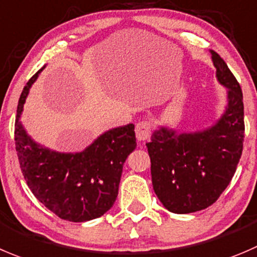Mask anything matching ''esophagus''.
<instances>
[{"label":"esophagus","mask_w":257,"mask_h":257,"mask_svg":"<svg viewBox=\"0 0 257 257\" xmlns=\"http://www.w3.org/2000/svg\"><path fill=\"white\" fill-rule=\"evenodd\" d=\"M136 139L139 141H146L151 135V123L149 121H141L135 127Z\"/></svg>","instance_id":"esophagus-1"}]
</instances>
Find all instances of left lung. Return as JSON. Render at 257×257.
Wrapping results in <instances>:
<instances>
[{
  "mask_svg": "<svg viewBox=\"0 0 257 257\" xmlns=\"http://www.w3.org/2000/svg\"><path fill=\"white\" fill-rule=\"evenodd\" d=\"M216 78L227 89L224 112L212 126L177 133L160 126L146 144L154 192L168 211L187 214L212 206L231 182L245 138L240 84L224 60L211 50Z\"/></svg>",
  "mask_w": 257,
  "mask_h": 257,
  "instance_id": "left-lung-1",
  "label": "left lung"
}]
</instances>
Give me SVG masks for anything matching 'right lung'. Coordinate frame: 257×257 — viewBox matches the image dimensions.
<instances>
[{
	"mask_svg": "<svg viewBox=\"0 0 257 257\" xmlns=\"http://www.w3.org/2000/svg\"><path fill=\"white\" fill-rule=\"evenodd\" d=\"M43 69L29 80L17 104L15 143L21 172L39 202L62 219L98 218L111 209L118 194L123 164L136 148L135 126L111 128L79 153H59L40 145L26 133L20 118L30 88Z\"/></svg>",
	"mask_w": 257,
	"mask_h": 257,
	"instance_id": "obj_1",
	"label": "right lung"
}]
</instances>
